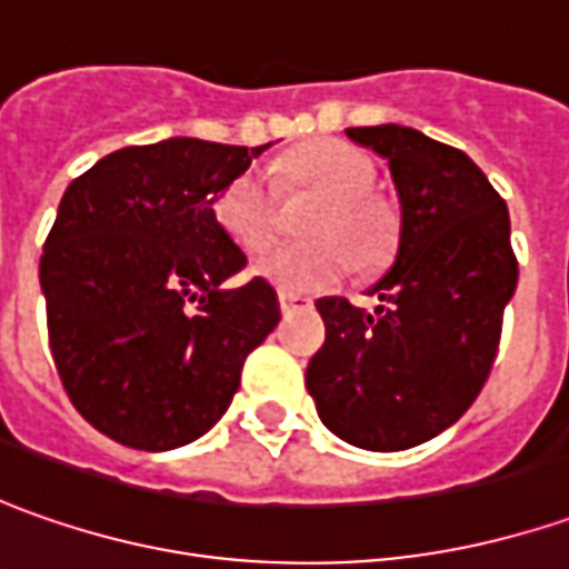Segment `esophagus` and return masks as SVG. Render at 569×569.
I'll return each mask as SVG.
<instances>
[{
  "label": "esophagus",
  "instance_id": "esophagus-1",
  "mask_svg": "<svg viewBox=\"0 0 569 569\" xmlns=\"http://www.w3.org/2000/svg\"><path fill=\"white\" fill-rule=\"evenodd\" d=\"M311 299H305V296H292V292H280V308H283V315H292V311H308L311 308Z\"/></svg>",
  "mask_w": 569,
  "mask_h": 569
}]
</instances>
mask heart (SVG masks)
Listing matches in <instances>:
<instances>
[{"label":"heart","mask_w":569,"mask_h":569,"mask_svg":"<svg viewBox=\"0 0 569 569\" xmlns=\"http://www.w3.org/2000/svg\"><path fill=\"white\" fill-rule=\"evenodd\" d=\"M286 188H308L323 201L308 213V239L299 246H273L254 258L251 270L283 292H315L337 283L352 267L381 264L393 248V210L371 198L375 163L343 141H318L280 163ZM213 217L226 236L246 251H258L273 232L277 194L261 169H246L220 191Z\"/></svg>","instance_id":"heart-1"}]
</instances>
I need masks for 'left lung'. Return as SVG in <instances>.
I'll return each instance as SVG.
<instances>
[{"instance_id": "left-lung-1", "label": "left lung", "mask_w": 569, "mask_h": 569, "mask_svg": "<svg viewBox=\"0 0 569 569\" xmlns=\"http://www.w3.org/2000/svg\"><path fill=\"white\" fill-rule=\"evenodd\" d=\"M346 134L387 160L400 201L393 267L365 311L318 299L327 340L305 371L321 421L362 450H409L438 438L479 397L517 289L510 213L462 150L416 128Z\"/></svg>"}]
</instances>
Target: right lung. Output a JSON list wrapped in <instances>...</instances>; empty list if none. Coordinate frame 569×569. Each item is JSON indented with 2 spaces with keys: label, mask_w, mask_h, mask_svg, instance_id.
<instances>
[{
  "label": "right lung",
  "mask_w": 569,
  "mask_h": 569,
  "mask_svg": "<svg viewBox=\"0 0 569 569\" xmlns=\"http://www.w3.org/2000/svg\"><path fill=\"white\" fill-rule=\"evenodd\" d=\"M267 148L167 138L116 150L66 188L40 258L52 362L112 441L153 453L198 441L280 323L267 280L223 286L246 251L213 217Z\"/></svg>",
  "instance_id": "right-lung-1"
}]
</instances>
